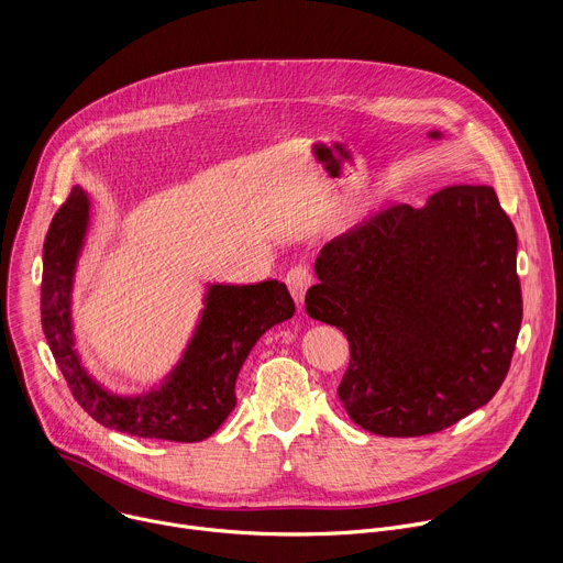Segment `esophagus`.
<instances>
[{
    "label": "esophagus",
    "mask_w": 563,
    "mask_h": 563,
    "mask_svg": "<svg viewBox=\"0 0 563 563\" xmlns=\"http://www.w3.org/2000/svg\"><path fill=\"white\" fill-rule=\"evenodd\" d=\"M285 283H287L289 294L294 296V300H296L298 305H302L305 291H307L309 285L313 283V276H311V272H309L305 265H296V267H291V269L287 272Z\"/></svg>",
    "instance_id": "obj_1"
}]
</instances>
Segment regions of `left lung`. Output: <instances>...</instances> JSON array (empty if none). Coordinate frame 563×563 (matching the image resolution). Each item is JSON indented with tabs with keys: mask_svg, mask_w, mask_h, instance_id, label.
<instances>
[{
	"mask_svg": "<svg viewBox=\"0 0 563 563\" xmlns=\"http://www.w3.org/2000/svg\"><path fill=\"white\" fill-rule=\"evenodd\" d=\"M311 318L350 341L339 398L380 437L441 432L501 387L521 328L517 231L488 185L394 205L320 250Z\"/></svg>",
	"mask_w": 563,
	"mask_h": 563,
	"instance_id": "8db88e82",
	"label": "left lung"
}]
</instances>
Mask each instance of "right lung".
<instances>
[{"instance_id": "right-lung-1", "label": "right lung", "mask_w": 563, "mask_h": 563, "mask_svg": "<svg viewBox=\"0 0 563 563\" xmlns=\"http://www.w3.org/2000/svg\"><path fill=\"white\" fill-rule=\"evenodd\" d=\"M89 211L85 189L73 187L44 240L42 330L73 398L104 428L131 437L178 443L211 437L235 408V378L256 341L296 311L285 283L211 285L180 363L159 387L140 396L111 394L87 374L73 347L70 291Z\"/></svg>"}]
</instances>
